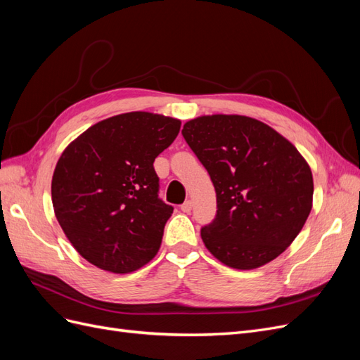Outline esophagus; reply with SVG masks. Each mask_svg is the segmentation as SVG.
<instances>
[{
  "instance_id": "esophagus-1",
  "label": "esophagus",
  "mask_w": 360,
  "mask_h": 360,
  "mask_svg": "<svg viewBox=\"0 0 360 360\" xmlns=\"http://www.w3.org/2000/svg\"><path fill=\"white\" fill-rule=\"evenodd\" d=\"M180 209H181V212H184V213H191V210H192V201H191V200L184 201V202L180 205Z\"/></svg>"
}]
</instances>
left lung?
<instances>
[{"label": "left lung", "instance_id": "1", "mask_svg": "<svg viewBox=\"0 0 360 360\" xmlns=\"http://www.w3.org/2000/svg\"><path fill=\"white\" fill-rule=\"evenodd\" d=\"M181 134L216 191V216L201 228L205 248L240 270L284 252L312 209V172L297 148L245 115L198 117Z\"/></svg>", "mask_w": 360, "mask_h": 360}]
</instances>
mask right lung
Here are the masks:
<instances>
[{"label":"right lung","mask_w":360,"mask_h":360,"mask_svg":"<svg viewBox=\"0 0 360 360\" xmlns=\"http://www.w3.org/2000/svg\"><path fill=\"white\" fill-rule=\"evenodd\" d=\"M180 124L150 112L120 114L86 129L63 151L51 186L53 212L91 264L129 274L158 254L174 207L159 198L153 162Z\"/></svg>","instance_id":"add662e5"}]
</instances>
